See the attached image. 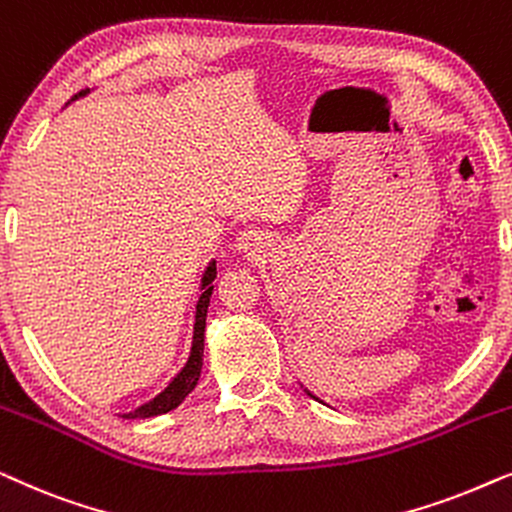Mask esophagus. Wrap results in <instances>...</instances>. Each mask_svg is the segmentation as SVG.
<instances>
[{"mask_svg": "<svg viewBox=\"0 0 512 512\" xmlns=\"http://www.w3.org/2000/svg\"><path fill=\"white\" fill-rule=\"evenodd\" d=\"M235 247L249 256H258L263 254L265 249V237L258 233V230H242V233L237 235Z\"/></svg>", "mask_w": 512, "mask_h": 512, "instance_id": "1", "label": "esophagus"}]
</instances>
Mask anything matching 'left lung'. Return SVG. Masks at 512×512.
Wrapping results in <instances>:
<instances>
[{"label":"left lung","instance_id":"obj_1","mask_svg":"<svg viewBox=\"0 0 512 512\" xmlns=\"http://www.w3.org/2000/svg\"><path fill=\"white\" fill-rule=\"evenodd\" d=\"M310 396H312V394H310Z\"/></svg>","mask_w":512,"mask_h":512}]
</instances>
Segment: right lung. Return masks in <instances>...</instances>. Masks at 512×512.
I'll list each match as a JSON object with an SVG mask.
<instances>
[{
	"label": "right lung",
	"instance_id": "obj_1",
	"mask_svg": "<svg viewBox=\"0 0 512 512\" xmlns=\"http://www.w3.org/2000/svg\"><path fill=\"white\" fill-rule=\"evenodd\" d=\"M88 90H81L79 95H86ZM214 277H216V263H209V268L205 270V277H202V293L198 300V307H195V328H193V347H191V356H188L186 366L181 373L174 377V380L167 384L165 391L153 398V401L139 405L135 412H128V419H144V417H156L163 415V412H170L177 408V405L184 401V398L191 394L195 389V384L200 380V370H202V349H205V321H207V307H209V298H212L214 291Z\"/></svg>",
	"mask_w": 512,
	"mask_h": 512
}]
</instances>
